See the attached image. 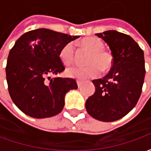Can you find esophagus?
<instances>
[{
    "mask_svg": "<svg viewBox=\"0 0 151 151\" xmlns=\"http://www.w3.org/2000/svg\"><path fill=\"white\" fill-rule=\"evenodd\" d=\"M77 84H78V87H81V86H82V81H79V80H78V81H77Z\"/></svg>",
    "mask_w": 151,
    "mask_h": 151,
    "instance_id": "obj_1",
    "label": "esophagus"
}]
</instances>
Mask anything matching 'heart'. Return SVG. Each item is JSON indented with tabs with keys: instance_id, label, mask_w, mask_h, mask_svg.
I'll use <instances>...</instances> for the list:
<instances>
[{
	"instance_id": "b5f03b06",
	"label": "heart",
	"mask_w": 151,
	"mask_h": 151,
	"mask_svg": "<svg viewBox=\"0 0 151 151\" xmlns=\"http://www.w3.org/2000/svg\"><path fill=\"white\" fill-rule=\"evenodd\" d=\"M83 47L91 52L87 60V65L72 66L66 70L69 78L80 80L95 78L102 71H107L111 68L113 61L112 55L109 52L103 50L104 43L99 38H84L81 42ZM60 59L65 65L72 64L74 59V46L72 42L66 43L60 51Z\"/></svg>"
}]
</instances>
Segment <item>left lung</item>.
<instances>
[{
  "label": "left lung",
  "mask_w": 151,
  "mask_h": 151,
  "mask_svg": "<svg viewBox=\"0 0 151 151\" xmlns=\"http://www.w3.org/2000/svg\"><path fill=\"white\" fill-rule=\"evenodd\" d=\"M95 35L109 46L113 61L107 75L92 81L95 91L86 108L93 118L111 122L126 116L139 99L146 74L144 52L128 35L116 31Z\"/></svg>",
  "instance_id": "8db88e82"
}]
</instances>
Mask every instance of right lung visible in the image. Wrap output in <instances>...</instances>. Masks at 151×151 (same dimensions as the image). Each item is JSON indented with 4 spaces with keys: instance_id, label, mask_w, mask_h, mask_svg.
<instances>
[{
    "instance_id": "add662e5",
    "label": "right lung",
    "mask_w": 151,
    "mask_h": 151,
    "mask_svg": "<svg viewBox=\"0 0 151 151\" xmlns=\"http://www.w3.org/2000/svg\"><path fill=\"white\" fill-rule=\"evenodd\" d=\"M78 37L40 28L15 42L9 53L6 80L12 100L26 115L40 119L62 111L66 93L78 88L77 82L73 78L49 76L65 70L60 51Z\"/></svg>"
}]
</instances>
